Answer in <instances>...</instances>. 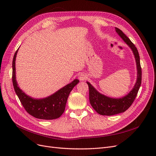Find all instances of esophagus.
<instances>
[{
    "label": "esophagus",
    "mask_w": 156,
    "mask_h": 156,
    "mask_svg": "<svg viewBox=\"0 0 156 156\" xmlns=\"http://www.w3.org/2000/svg\"><path fill=\"white\" fill-rule=\"evenodd\" d=\"M78 78H79V81H84V80H86L87 78V75H86L85 74L81 73V74H80V75H79V77H78Z\"/></svg>",
    "instance_id": "34e87169"
}]
</instances>
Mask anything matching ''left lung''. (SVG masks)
<instances>
[{"mask_svg": "<svg viewBox=\"0 0 156 156\" xmlns=\"http://www.w3.org/2000/svg\"><path fill=\"white\" fill-rule=\"evenodd\" d=\"M115 30L133 52L136 65V73H137L136 80L134 87L128 94L123 97L118 98L108 97L99 92L90 83L87 81L89 88L90 103L94 109L101 115L112 116L126 111L134 101L141 84L142 72H141L140 57L138 51L135 45L132 43L128 37H127L126 34H124L123 32L116 27H115Z\"/></svg>", "mask_w": 156, "mask_h": 156, "instance_id": "left-lung-1", "label": "left lung"}]
</instances>
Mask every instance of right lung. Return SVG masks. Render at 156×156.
<instances>
[{
  "mask_svg": "<svg viewBox=\"0 0 156 156\" xmlns=\"http://www.w3.org/2000/svg\"><path fill=\"white\" fill-rule=\"evenodd\" d=\"M18 50L19 49L13 58L12 81L14 90L21 104L29 114L36 119L42 120L58 119L64 112L69 94L79 81L78 79H74L72 83L46 98L37 99L30 97L20 88L16 80V59Z\"/></svg>",
  "mask_w": 156,
  "mask_h": 156,
  "instance_id": "right-lung-1",
  "label": "right lung"
}]
</instances>
